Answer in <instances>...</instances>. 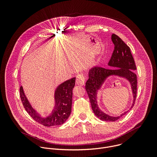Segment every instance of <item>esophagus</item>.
I'll use <instances>...</instances> for the list:
<instances>
[{"instance_id": "esophagus-1", "label": "esophagus", "mask_w": 157, "mask_h": 157, "mask_svg": "<svg viewBox=\"0 0 157 157\" xmlns=\"http://www.w3.org/2000/svg\"><path fill=\"white\" fill-rule=\"evenodd\" d=\"M85 82V76L82 73H79L76 75V83L80 86H83Z\"/></svg>"}]
</instances>
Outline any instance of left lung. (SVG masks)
<instances>
[{"mask_svg": "<svg viewBox=\"0 0 157 157\" xmlns=\"http://www.w3.org/2000/svg\"><path fill=\"white\" fill-rule=\"evenodd\" d=\"M111 39L114 44V50L108 65L116 68V69H107L101 66H94L89 71V79L86 82V90L91 104L92 109L96 116L104 121L114 122L127 114V111L119 116H110L102 111L98 104L97 96L98 91L102 87L106 79L110 76H119L125 78L130 83L133 94V103L131 109L135 103L137 97V75L134 71L136 66L130 48L116 34H113Z\"/></svg>", "mask_w": 157, "mask_h": 157, "instance_id": "8db88e82", "label": "left lung"}]
</instances>
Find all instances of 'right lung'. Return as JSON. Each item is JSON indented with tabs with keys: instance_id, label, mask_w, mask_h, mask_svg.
Instances as JSON below:
<instances>
[{
	"instance_id": "add662e5",
	"label": "right lung",
	"mask_w": 157,
	"mask_h": 157,
	"mask_svg": "<svg viewBox=\"0 0 157 157\" xmlns=\"http://www.w3.org/2000/svg\"><path fill=\"white\" fill-rule=\"evenodd\" d=\"M76 78H73L59 84L55 91V106L50 116L43 117L32 107L27 98L23 87H20L21 101L29 114L37 122L52 127L64 124L71 113L73 89L75 85Z\"/></svg>"
}]
</instances>
